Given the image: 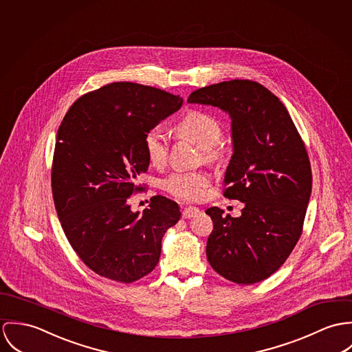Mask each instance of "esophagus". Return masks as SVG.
<instances>
[{"mask_svg": "<svg viewBox=\"0 0 352 352\" xmlns=\"http://www.w3.org/2000/svg\"><path fill=\"white\" fill-rule=\"evenodd\" d=\"M199 213V209L195 208V206H186L184 210H182V217L184 219H192L195 217V214Z\"/></svg>", "mask_w": 352, "mask_h": 352, "instance_id": "esophagus-1", "label": "esophagus"}]
</instances>
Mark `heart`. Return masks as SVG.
Here are the masks:
<instances>
[{
	"label": "heart",
	"mask_w": 352,
	"mask_h": 352,
	"mask_svg": "<svg viewBox=\"0 0 352 352\" xmlns=\"http://www.w3.org/2000/svg\"><path fill=\"white\" fill-rule=\"evenodd\" d=\"M175 132L179 138L195 143L201 148L202 157L206 162L214 163L223 157V147L220 143L223 125L213 115L192 109L177 122ZM143 148L153 166L160 167L166 163L168 151L167 140L157 126H153L146 132ZM209 184V177L201 171L173 173L162 181V189L178 199L197 201L202 197Z\"/></svg>",
	"instance_id": "heart-1"
}]
</instances>
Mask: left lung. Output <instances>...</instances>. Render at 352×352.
I'll return each mask as SVG.
<instances>
[{
  "mask_svg": "<svg viewBox=\"0 0 352 352\" xmlns=\"http://www.w3.org/2000/svg\"><path fill=\"white\" fill-rule=\"evenodd\" d=\"M188 102L217 107L232 118L234 155L223 195L244 204L240 217L217 206L206 256L216 273L239 285L269 278L302 234L312 192L305 144L276 96L258 82L232 79L193 91Z\"/></svg>",
  "mask_w": 352,
  "mask_h": 352,
  "instance_id": "1",
  "label": "left lung"
}]
</instances>
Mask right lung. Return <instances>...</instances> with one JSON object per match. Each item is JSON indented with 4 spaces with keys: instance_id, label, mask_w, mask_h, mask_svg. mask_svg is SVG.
<instances>
[{
    "instance_id": "add662e5",
    "label": "right lung",
    "mask_w": 352,
    "mask_h": 352,
    "mask_svg": "<svg viewBox=\"0 0 352 352\" xmlns=\"http://www.w3.org/2000/svg\"><path fill=\"white\" fill-rule=\"evenodd\" d=\"M153 86L113 82L79 97L62 120L51 167L55 209L73 250L100 276L131 283L157 267L162 237L181 217L178 204L154 195L133 213L131 195L148 170L146 132L182 107Z\"/></svg>"
}]
</instances>
